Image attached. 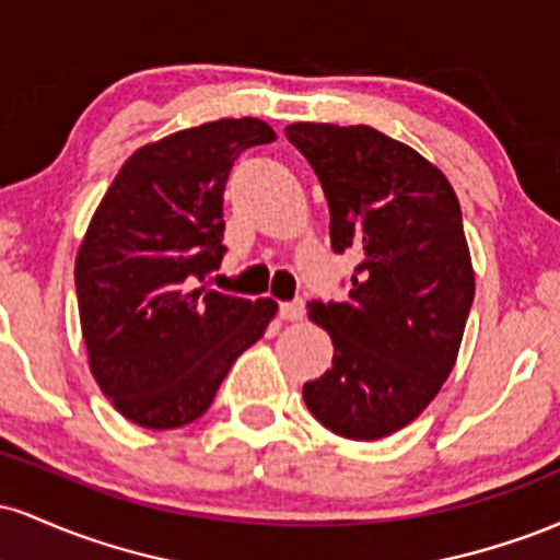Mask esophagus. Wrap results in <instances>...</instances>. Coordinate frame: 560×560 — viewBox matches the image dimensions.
Instances as JSON below:
<instances>
[{"instance_id": "obj_1", "label": "esophagus", "mask_w": 560, "mask_h": 560, "mask_svg": "<svg viewBox=\"0 0 560 560\" xmlns=\"http://www.w3.org/2000/svg\"><path fill=\"white\" fill-rule=\"evenodd\" d=\"M302 313H305V305H302V300L281 302V305H279V316L284 320H300Z\"/></svg>"}]
</instances>
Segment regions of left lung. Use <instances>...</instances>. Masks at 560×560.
I'll return each mask as SVG.
<instances>
[{
  "instance_id": "8db88e82",
  "label": "left lung",
  "mask_w": 560,
  "mask_h": 560,
  "mask_svg": "<svg viewBox=\"0 0 560 560\" xmlns=\"http://www.w3.org/2000/svg\"><path fill=\"white\" fill-rule=\"evenodd\" d=\"M287 139L329 199L334 253L361 255L350 298L307 302L334 365L302 400L345 440H382L419 419L458 361L474 302L458 197L432 160L371 126L292 124Z\"/></svg>"
}]
</instances>
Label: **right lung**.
Wrapping results in <instances>:
<instances>
[{"label":"right lung","instance_id":"right-lung-1","mask_svg":"<svg viewBox=\"0 0 560 560\" xmlns=\"http://www.w3.org/2000/svg\"><path fill=\"white\" fill-rule=\"evenodd\" d=\"M273 139L260 118L184 128L139 147L96 205L75 255L81 334L94 382L137 427L199 419L279 311L199 287L226 253L231 165Z\"/></svg>","mask_w":560,"mask_h":560}]
</instances>
